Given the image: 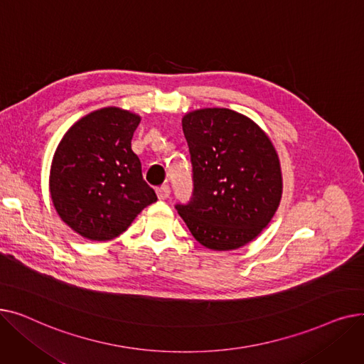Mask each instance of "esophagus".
Instances as JSON below:
<instances>
[{
	"mask_svg": "<svg viewBox=\"0 0 364 364\" xmlns=\"http://www.w3.org/2000/svg\"><path fill=\"white\" fill-rule=\"evenodd\" d=\"M169 193H171V190H169V186H166V184L156 188V195L161 200H165L166 198H169Z\"/></svg>",
	"mask_w": 364,
	"mask_h": 364,
	"instance_id": "esophagus-1",
	"label": "esophagus"
}]
</instances>
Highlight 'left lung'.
<instances>
[{"label": "left lung", "instance_id": "1", "mask_svg": "<svg viewBox=\"0 0 364 364\" xmlns=\"http://www.w3.org/2000/svg\"><path fill=\"white\" fill-rule=\"evenodd\" d=\"M181 124L195 188L192 200L177 205V211L208 250H239L269 225L279 208L277 151L259 125L230 109H198L186 113Z\"/></svg>", "mask_w": 364, "mask_h": 364}]
</instances>
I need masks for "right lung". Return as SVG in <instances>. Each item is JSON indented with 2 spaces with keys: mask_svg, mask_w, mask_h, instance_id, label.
Listing matches in <instances>:
<instances>
[{
  "mask_svg": "<svg viewBox=\"0 0 364 364\" xmlns=\"http://www.w3.org/2000/svg\"><path fill=\"white\" fill-rule=\"evenodd\" d=\"M141 118L119 107L94 110L76 121L57 146L50 195L59 217L85 239L105 242L124 233L156 193L131 149Z\"/></svg>",
  "mask_w": 364,
  "mask_h": 364,
  "instance_id": "1",
  "label": "right lung"
}]
</instances>
